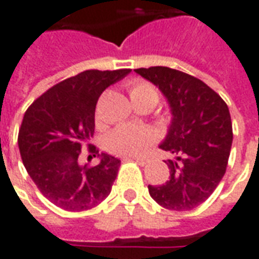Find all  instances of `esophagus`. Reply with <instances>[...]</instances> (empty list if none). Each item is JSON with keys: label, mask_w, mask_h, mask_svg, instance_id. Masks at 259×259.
<instances>
[{"label": "esophagus", "mask_w": 259, "mask_h": 259, "mask_svg": "<svg viewBox=\"0 0 259 259\" xmlns=\"http://www.w3.org/2000/svg\"><path fill=\"white\" fill-rule=\"evenodd\" d=\"M134 159H135L141 166H145V165L149 164V161H150V158H147V157H137V158H134Z\"/></svg>", "instance_id": "34e87169"}]
</instances>
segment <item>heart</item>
<instances>
[{
    "label": "heart",
    "mask_w": 259,
    "mask_h": 259,
    "mask_svg": "<svg viewBox=\"0 0 259 259\" xmlns=\"http://www.w3.org/2000/svg\"><path fill=\"white\" fill-rule=\"evenodd\" d=\"M128 93L138 108L145 105H154L158 102L159 94L157 87L142 79L128 81ZM155 141L154 132L150 128L122 124L108 134L106 149L117 155H141Z\"/></svg>",
    "instance_id": "heart-1"
}]
</instances>
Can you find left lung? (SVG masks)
Wrapping results in <instances>:
<instances>
[{
	"label": "left lung",
	"mask_w": 259,
	"mask_h": 259,
	"mask_svg": "<svg viewBox=\"0 0 259 259\" xmlns=\"http://www.w3.org/2000/svg\"><path fill=\"white\" fill-rule=\"evenodd\" d=\"M135 72L158 85L174 114L168 137L159 146L176 157L165 161L170 178L161 186H149V192L165 209L192 210L213 194L227 170L233 138L228 106L206 83L186 72L168 67Z\"/></svg>",
	"instance_id": "left-lung-1"
}]
</instances>
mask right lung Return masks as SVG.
I'll return each mask as SVG.
<instances>
[{"label": "right lung", "instance_id": "add662e5", "mask_svg": "<svg viewBox=\"0 0 259 259\" xmlns=\"http://www.w3.org/2000/svg\"><path fill=\"white\" fill-rule=\"evenodd\" d=\"M130 71L80 72L50 87L24 113L17 137L23 164L44 196L64 210H89L110 194L121 161L102 153L98 165H80L79 155L94 134L100 95Z\"/></svg>", "mask_w": 259, "mask_h": 259}]
</instances>
